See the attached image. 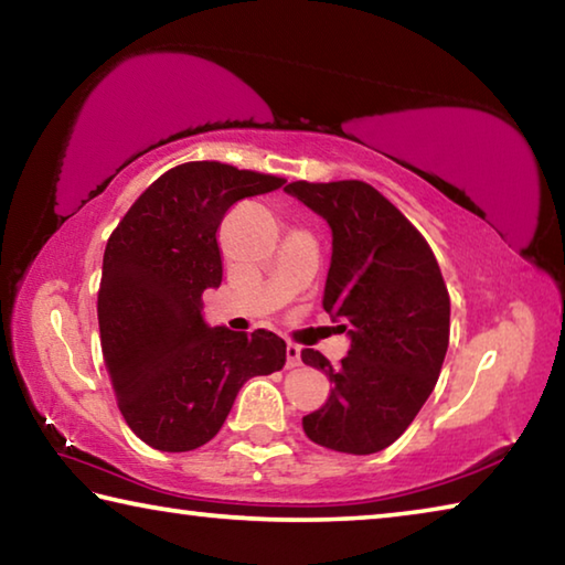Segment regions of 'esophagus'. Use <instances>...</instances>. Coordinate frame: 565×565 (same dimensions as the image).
<instances>
[{
	"instance_id": "obj_1",
	"label": "esophagus",
	"mask_w": 565,
	"mask_h": 565,
	"mask_svg": "<svg viewBox=\"0 0 565 565\" xmlns=\"http://www.w3.org/2000/svg\"><path fill=\"white\" fill-rule=\"evenodd\" d=\"M301 366V349L296 343H286V369Z\"/></svg>"
}]
</instances>
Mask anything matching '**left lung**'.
I'll use <instances>...</instances> for the list:
<instances>
[{
  "instance_id": "left-lung-1",
  "label": "left lung",
  "mask_w": 565,
  "mask_h": 565,
  "mask_svg": "<svg viewBox=\"0 0 565 565\" xmlns=\"http://www.w3.org/2000/svg\"><path fill=\"white\" fill-rule=\"evenodd\" d=\"M284 191L331 228L323 309L351 339L337 369L323 353L301 351L333 386L327 404L303 416V434L341 454L384 451L441 374L451 329L441 269L416 226L366 181H294Z\"/></svg>"
}]
</instances>
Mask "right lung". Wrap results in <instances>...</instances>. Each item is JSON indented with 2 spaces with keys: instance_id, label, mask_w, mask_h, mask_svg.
Listing matches in <instances>:
<instances>
[{
  "instance_id": "add662e5",
  "label": "right lung",
  "mask_w": 565,
  "mask_h": 565,
  "mask_svg": "<svg viewBox=\"0 0 565 565\" xmlns=\"http://www.w3.org/2000/svg\"><path fill=\"white\" fill-rule=\"evenodd\" d=\"M284 179L218 161L161 174L104 248L99 333L124 420L157 451H194L218 434L252 376L286 363L284 339L209 327L202 294L222 284L216 232L238 199Z\"/></svg>"
}]
</instances>
